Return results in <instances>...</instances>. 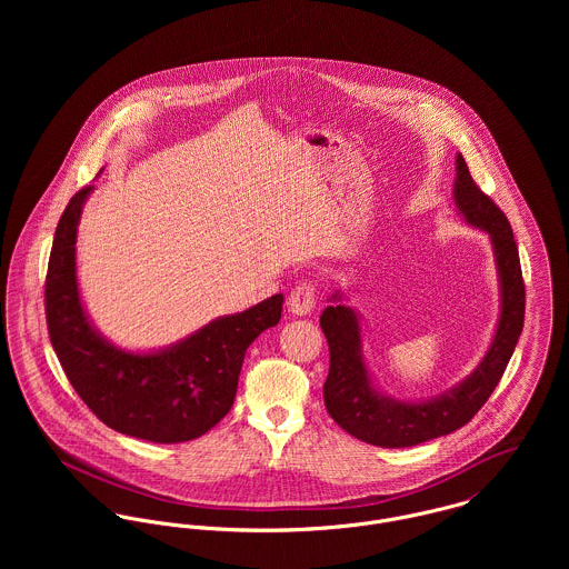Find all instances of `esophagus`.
<instances>
[{"mask_svg": "<svg viewBox=\"0 0 569 569\" xmlns=\"http://www.w3.org/2000/svg\"><path fill=\"white\" fill-rule=\"evenodd\" d=\"M318 293L311 282H298L289 296V311L296 316H309L316 309Z\"/></svg>", "mask_w": 569, "mask_h": 569, "instance_id": "1", "label": "esophagus"}]
</instances>
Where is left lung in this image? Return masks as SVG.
Instances as JSON below:
<instances>
[{"mask_svg": "<svg viewBox=\"0 0 569 569\" xmlns=\"http://www.w3.org/2000/svg\"><path fill=\"white\" fill-rule=\"evenodd\" d=\"M453 199L460 214L490 237L501 287L499 325L485 359L471 377L422 403L383 397L372 388L363 363L357 313L350 307L332 305L326 307L320 318L330 350V368L325 383L326 409L341 429L368 445L388 449L413 447L465 427L497 388L519 341L526 313L519 249L506 214L473 181L462 156L456 160ZM332 300H339V296L335 293Z\"/></svg>", "mask_w": 569, "mask_h": 569, "instance_id": "8db88e82", "label": "left lung"}]
</instances>
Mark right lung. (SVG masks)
Returning a JSON list of instances; mask_svg holds the SVG:
<instances>
[{"instance_id": "right-lung-1", "label": "right lung", "mask_w": 569, "mask_h": 569, "mask_svg": "<svg viewBox=\"0 0 569 569\" xmlns=\"http://www.w3.org/2000/svg\"><path fill=\"white\" fill-rule=\"evenodd\" d=\"M93 186L79 190L54 232L46 276V320L52 348L82 403L107 427L151 440L186 442L212 429L234 403L244 350L278 325L280 293L199 328L149 355L124 352L89 325L77 284V226Z\"/></svg>"}]
</instances>
